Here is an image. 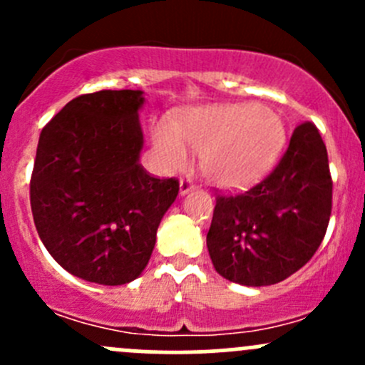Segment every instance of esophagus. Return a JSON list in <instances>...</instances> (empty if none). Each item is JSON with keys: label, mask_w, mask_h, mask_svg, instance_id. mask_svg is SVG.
<instances>
[{"label": "esophagus", "mask_w": 365, "mask_h": 365, "mask_svg": "<svg viewBox=\"0 0 365 365\" xmlns=\"http://www.w3.org/2000/svg\"><path fill=\"white\" fill-rule=\"evenodd\" d=\"M192 189L194 183L190 182V180H182V182H180V196H185V194L190 192Z\"/></svg>", "instance_id": "esophagus-1"}]
</instances>
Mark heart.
I'll use <instances>...</instances> for the list:
<instances>
[{
	"instance_id": "heart-1",
	"label": "heart",
	"mask_w": 365,
	"mask_h": 365,
	"mask_svg": "<svg viewBox=\"0 0 365 365\" xmlns=\"http://www.w3.org/2000/svg\"><path fill=\"white\" fill-rule=\"evenodd\" d=\"M286 130L281 116L267 106L222 104L194 109L180 125L160 120L153 146L165 171H183L192 153L219 187H240L263 175L277 159Z\"/></svg>"
}]
</instances>
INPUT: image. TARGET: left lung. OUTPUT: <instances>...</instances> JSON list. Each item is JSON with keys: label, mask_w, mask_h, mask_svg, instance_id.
Returning a JSON list of instances; mask_svg holds the SVG:
<instances>
[{"label": "left lung", "mask_w": 365, "mask_h": 365, "mask_svg": "<svg viewBox=\"0 0 365 365\" xmlns=\"http://www.w3.org/2000/svg\"><path fill=\"white\" fill-rule=\"evenodd\" d=\"M332 212L327 146L311 121L293 130L274 171L245 192L215 200L206 247L215 270L244 286H270L318 251Z\"/></svg>", "instance_id": "left-lung-1"}]
</instances>
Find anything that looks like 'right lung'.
Wrapping results in <instances>:
<instances>
[{
    "label": "right lung",
    "instance_id": "1",
    "mask_svg": "<svg viewBox=\"0 0 365 365\" xmlns=\"http://www.w3.org/2000/svg\"><path fill=\"white\" fill-rule=\"evenodd\" d=\"M141 90H102L70 101L40 134L29 183L36 231L58 264L104 286L134 281L148 264L178 180L139 164Z\"/></svg>",
    "mask_w": 365,
    "mask_h": 365
}]
</instances>
